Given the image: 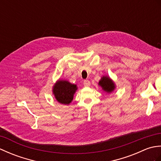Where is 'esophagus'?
<instances>
[{
	"mask_svg": "<svg viewBox=\"0 0 161 161\" xmlns=\"http://www.w3.org/2000/svg\"><path fill=\"white\" fill-rule=\"evenodd\" d=\"M84 86H86V87L90 86H91L90 81H89V80H85V81H84Z\"/></svg>",
	"mask_w": 161,
	"mask_h": 161,
	"instance_id": "esophagus-1",
	"label": "esophagus"
}]
</instances>
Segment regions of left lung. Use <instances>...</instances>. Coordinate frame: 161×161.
I'll use <instances>...</instances> for the list:
<instances>
[{
	"mask_svg": "<svg viewBox=\"0 0 161 161\" xmlns=\"http://www.w3.org/2000/svg\"><path fill=\"white\" fill-rule=\"evenodd\" d=\"M98 85L101 86L102 89L107 93H111L115 89V84L112 79L107 75H104L99 81Z\"/></svg>",
	"mask_w": 161,
	"mask_h": 161,
	"instance_id": "8db88e82",
	"label": "left lung"
}]
</instances>
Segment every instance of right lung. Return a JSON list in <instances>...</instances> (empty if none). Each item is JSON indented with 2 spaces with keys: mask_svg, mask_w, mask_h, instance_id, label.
Segmentation results:
<instances>
[{
  "mask_svg": "<svg viewBox=\"0 0 161 161\" xmlns=\"http://www.w3.org/2000/svg\"><path fill=\"white\" fill-rule=\"evenodd\" d=\"M77 90L76 84H71L70 81L64 80H58L53 86L54 98L59 103L65 105L71 103Z\"/></svg>",
  "mask_w": 161,
  "mask_h": 161,
  "instance_id": "1",
  "label": "right lung"
}]
</instances>
